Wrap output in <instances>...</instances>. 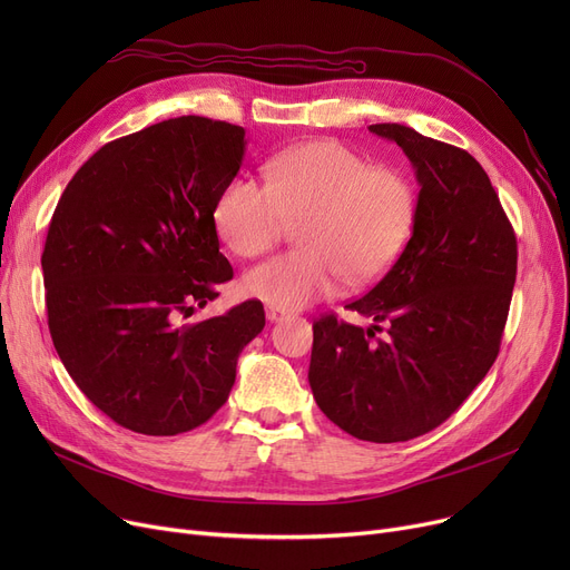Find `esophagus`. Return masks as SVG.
Segmentation results:
<instances>
[{"instance_id": "obj_1", "label": "esophagus", "mask_w": 570, "mask_h": 570, "mask_svg": "<svg viewBox=\"0 0 570 570\" xmlns=\"http://www.w3.org/2000/svg\"><path fill=\"white\" fill-rule=\"evenodd\" d=\"M265 316H267V321H282V318H286V312L284 309H279V307H273V305H267L265 307Z\"/></svg>"}]
</instances>
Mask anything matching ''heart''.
Listing matches in <instances>:
<instances>
[{
  "instance_id": "obj_1",
  "label": "heart",
  "mask_w": 570,
  "mask_h": 570,
  "mask_svg": "<svg viewBox=\"0 0 570 570\" xmlns=\"http://www.w3.org/2000/svg\"><path fill=\"white\" fill-rule=\"evenodd\" d=\"M265 189L233 177L215 203V228L237 256L279 243L286 224L301 249L252 267L247 295L284 312L363 286L391 267L415 226L417 194L395 168L372 166L337 140H314L265 161Z\"/></svg>"
}]
</instances>
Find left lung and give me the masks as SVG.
<instances>
[{"mask_svg":"<svg viewBox=\"0 0 570 570\" xmlns=\"http://www.w3.org/2000/svg\"><path fill=\"white\" fill-rule=\"evenodd\" d=\"M415 168L413 235L393 267L346 309L357 327L314 321L309 385L346 434L397 443L448 421L499 355L518 275V239L488 173L466 149L404 125H372ZM379 322L386 337H375Z\"/></svg>","mask_w":570,"mask_h":570,"instance_id":"8db88e82","label":"left lung"}]
</instances>
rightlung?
<instances>
[{
	"label": "right lung",
	"instance_id": "right-lung-1",
	"mask_svg": "<svg viewBox=\"0 0 570 570\" xmlns=\"http://www.w3.org/2000/svg\"><path fill=\"white\" fill-rule=\"evenodd\" d=\"M245 129L185 115L106 142L59 198L41 256L50 337L110 421L175 436L213 417L261 301L185 323L219 295L215 203L245 157Z\"/></svg>",
	"mask_w": 570,
	"mask_h": 570
}]
</instances>
